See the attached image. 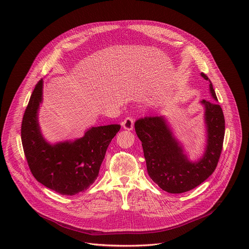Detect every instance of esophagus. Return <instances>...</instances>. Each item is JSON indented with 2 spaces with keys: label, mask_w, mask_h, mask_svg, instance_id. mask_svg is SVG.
Here are the masks:
<instances>
[{
  "label": "esophagus",
  "mask_w": 249,
  "mask_h": 249,
  "mask_svg": "<svg viewBox=\"0 0 249 249\" xmlns=\"http://www.w3.org/2000/svg\"><path fill=\"white\" fill-rule=\"evenodd\" d=\"M122 126L125 130L131 131L134 128V119L132 117H126L122 122Z\"/></svg>",
  "instance_id": "esophagus-1"
}]
</instances>
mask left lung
Listing matches in <instances>:
<instances>
[{
  "label": "left lung",
  "instance_id": "left-lung-1",
  "mask_svg": "<svg viewBox=\"0 0 249 249\" xmlns=\"http://www.w3.org/2000/svg\"><path fill=\"white\" fill-rule=\"evenodd\" d=\"M210 92L218 100L209 78ZM205 123L207 126V146L202 159L196 162L188 160L163 116H147L135 122V131L142 142L147 169L151 178L168 193L187 192L204 182L215 171L223 149L225 117L221 106L203 99Z\"/></svg>",
  "mask_w": 249,
  "mask_h": 249
}]
</instances>
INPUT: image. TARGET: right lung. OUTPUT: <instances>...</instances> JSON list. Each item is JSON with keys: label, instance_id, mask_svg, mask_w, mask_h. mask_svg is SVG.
<instances>
[{"label": "right lung", "instance_id": "1", "mask_svg": "<svg viewBox=\"0 0 249 249\" xmlns=\"http://www.w3.org/2000/svg\"><path fill=\"white\" fill-rule=\"evenodd\" d=\"M43 80L35 86L21 122V143L29 169L38 182L62 195L87 190L97 178L101 162L118 124L92 127L74 142L50 145L43 139L37 111Z\"/></svg>", "mask_w": 249, "mask_h": 249}]
</instances>
